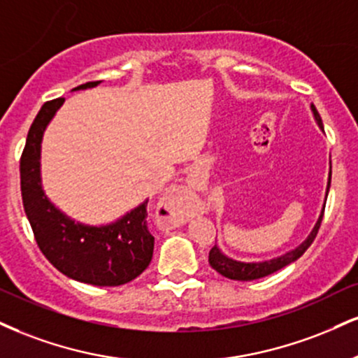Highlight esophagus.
<instances>
[{"instance_id":"34e87169","label":"esophagus","mask_w":358,"mask_h":358,"mask_svg":"<svg viewBox=\"0 0 358 358\" xmlns=\"http://www.w3.org/2000/svg\"><path fill=\"white\" fill-rule=\"evenodd\" d=\"M162 210L171 225H182L190 213V200L185 188H170L162 200Z\"/></svg>"}]
</instances>
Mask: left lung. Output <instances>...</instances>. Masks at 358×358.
I'll list each match as a JSON object with an SVG mask.
<instances>
[{
    "label": "left lung",
    "mask_w": 358,
    "mask_h": 358,
    "mask_svg": "<svg viewBox=\"0 0 358 358\" xmlns=\"http://www.w3.org/2000/svg\"><path fill=\"white\" fill-rule=\"evenodd\" d=\"M312 111H313V116H315L318 127L324 130V124H322L320 115H318V111L313 105H312ZM330 176H331V171H330ZM330 176H329V185H327V195H329V190H330ZM324 210H325V206H324ZM322 218H324V212H322L320 218H318L315 227H313L312 234L307 236V240H305L303 243H300L295 250H292V252H287L285 255L273 258V260L245 264V262L234 260V258L223 255L222 250L215 245V247L210 250V255H208L210 265H212L213 270H217L218 273L223 275V277H227L230 280H242V282H250V280H257V278L266 277V275H270V273H275L277 270L290 265L292 262L299 260V258L303 255L305 250H307L310 245L313 243V240H315V236L318 234V228H320Z\"/></svg>",
    "instance_id": "1"
}]
</instances>
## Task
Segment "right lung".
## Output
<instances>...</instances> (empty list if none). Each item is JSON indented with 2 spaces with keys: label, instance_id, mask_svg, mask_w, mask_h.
I'll return each mask as SVG.
<instances>
[{
  "label": "right lung",
  "instance_id": "right-lung-1",
  "mask_svg": "<svg viewBox=\"0 0 358 358\" xmlns=\"http://www.w3.org/2000/svg\"><path fill=\"white\" fill-rule=\"evenodd\" d=\"M98 83L90 81L75 90L93 88ZM63 101L64 98L46 101L29 127L20 160L24 213L38 247L56 270L90 285H123L136 278L152 262L155 238L146 223L148 200L115 223L101 227L71 220L51 203L41 188V140Z\"/></svg>",
  "mask_w": 358,
  "mask_h": 358
}]
</instances>
